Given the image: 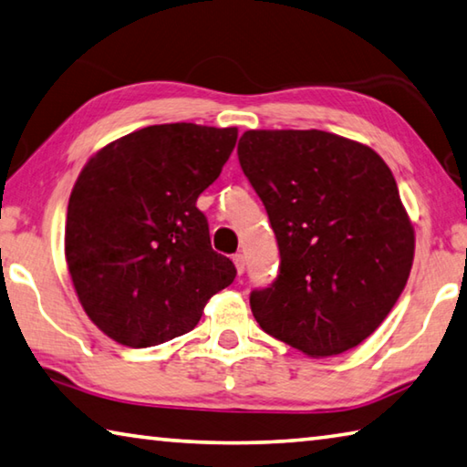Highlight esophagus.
Listing matches in <instances>:
<instances>
[{
	"label": "esophagus",
	"mask_w": 467,
	"mask_h": 467,
	"mask_svg": "<svg viewBox=\"0 0 467 467\" xmlns=\"http://www.w3.org/2000/svg\"><path fill=\"white\" fill-rule=\"evenodd\" d=\"M234 265H235V271H238V275H244V268H246V263H244V256L242 254H235L234 256Z\"/></svg>",
	"instance_id": "1"
}]
</instances>
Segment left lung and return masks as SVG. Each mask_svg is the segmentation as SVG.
I'll return each mask as SVG.
<instances>
[{"label":"left lung","instance_id":"1","mask_svg":"<svg viewBox=\"0 0 467 467\" xmlns=\"http://www.w3.org/2000/svg\"><path fill=\"white\" fill-rule=\"evenodd\" d=\"M238 158L281 252L273 287L250 296L260 328L316 358L361 345L396 306L414 260V227L388 163L317 129L246 130Z\"/></svg>","mask_w":467,"mask_h":467}]
</instances>
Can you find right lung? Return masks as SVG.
<instances>
[{
    "instance_id": "add662e5",
    "label": "right lung",
    "mask_w": 467,
    "mask_h": 467,
    "mask_svg": "<svg viewBox=\"0 0 467 467\" xmlns=\"http://www.w3.org/2000/svg\"><path fill=\"white\" fill-rule=\"evenodd\" d=\"M235 127L171 122L98 150L73 184L65 260L84 312L130 348L191 332L235 266L211 248L199 194L221 174Z\"/></svg>"
}]
</instances>
